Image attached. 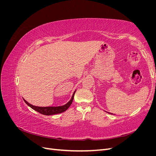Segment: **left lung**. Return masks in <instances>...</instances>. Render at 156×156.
Segmentation results:
<instances>
[{
    "label": "left lung",
    "mask_w": 156,
    "mask_h": 156,
    "mask_svg": "<svg viewBox=\"0 0 156 156\" xmlns=\"http://www.w3.org/2000/svg\"><path fill=\"white\" fill-rule=\"evenodd\" d=\"M107 112V111H106ZM108 112V113H110V114H111V115H113V114H112V113H111V112Z\"/></svg>",
    "instance_id": "obj_1"
}]
</instances>
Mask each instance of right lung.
Returning a JSON list of instances; mask_svg holds the SVG:
<instances>
[{"instance_id":"1","label":"right lung","mask_w":156,"mask_h":156,"mask_svg":"<svg viewBox=\"0 0 156 156\" xmlns=\"http://www.w3.org/2000/svg\"><path fill=\"white\" fill-rule=\"evenodd\" d=\"M75 91L76 90L74 91L73 95L72 96V98H71V100L67 103H66L65 105H61V106L38 107V106H35V105H33L30 104V103H29V102H27L25 100V99H23V100H24V101L26 103V104H27V105H29L30 107H31L32 108V109H34L36 111L41 113V114L44 115H56V114H58V113L63 112L68 109L69 107L72 103Z\"/></svg>"}]
</instances>
